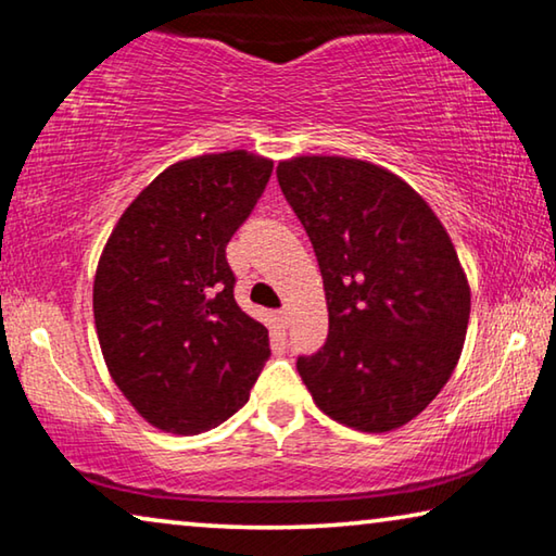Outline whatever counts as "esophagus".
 I'll return each mask as SVG.
<instances>
[{"mask_svg": "<svg viewBox=\"0 0 556 556\" xmlns=\"http://www.w3.org/2000/svg\"><path fill=\"white\" fill-rule=\"evenodd\" d=\"M277 319H279V324H281V326H287V324H289V309H287V306H285V309H279V312H277Z\"/></svg>", "mask_w": 556, "mask_h": 556, "instance_id": "1", "label": "esophagus"}]
</instances>
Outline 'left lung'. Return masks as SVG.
Listing matches in <instances>:
<instances>
[{
    "mask_svg": "<svg viewBox=\"0 0 556 556\" xmlns=\"http://www.w3.org/2000/svg\"><path fill=\"white\" fill-rule=\"evenodd\" d=\"M309 235L329 337L296 371L326 416L364 433L413 420L447 383L470 287L445 227L410 185L366 161L302 155L277 165Z\"/></svg>",
    "mask_w": 556,
    "mask_h": 556,
    "instance_id": "8db88e82",
    "label": "left lung"
}]
</instances>
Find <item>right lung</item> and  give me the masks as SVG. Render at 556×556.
I'll return each instance as SVG.
<instances>
[{"instance_id": "obj_1", "label": "right lung", "mask_w": 556, "mask_h": 556, "mask_svg": "<svg viewBox=\"0 0 556 556\" xmlns=\"http://www.w3.org/2000/svg\"><path fill=\"white\" fill-rule=\"evenodd\" d=\"M275 163L247 151L175 163L130 202L93 281L105 366L151 426L217 428L250 399L269 333L235 302L225 247Z\"/></svg>"}]
</instances>
